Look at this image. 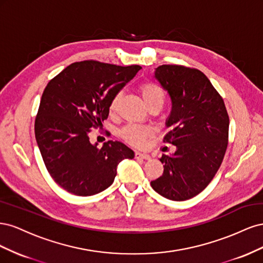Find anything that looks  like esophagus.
I'll use <instances>...</instances> for the list:
<instances>
[{
  "mask_svg": "<svg viewBox=\"0 0 263 263\" xmlns=\"http://www.w3.org/2000/svg\"><path fill=\"white\" fill-rule=\"evenodd\" d=\"M135 157H136L137 159H145V160H150V156L148 154H145V153H139V151H137L136 154H135Z\"/></svg>",
  "mask_w": 263,
  "mask_h": 263,
  "instance_id": "obj_1",
  "label": "esophagus"
}]
</instances>
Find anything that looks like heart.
<instances>
[{
    "mask_svg": "<svg viewBox=\"0 0 263 263\" xmlns=\"http://www.w3.org/2000/svg\"><path fill=\"white\" fill-rule=\"evenodd\" d=\"M139 92L142 100L146 103L147 106L153 104H163L164 101V93L163 90L158 84L154 82H145L139 86ZM119 101V94H116L115 97L110 101L109 104V112L114 113ZM153 130L148 126L128 124L126 125L121 130V136L132 145L135 146H142L145 141L151 136Z\"/></svg>",
    "mask_w": 263,
    "mask_h": 263,
    "instance_id": "1",
    "label": "heart"
}]
</instances>
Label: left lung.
<instances>
[{
    "label": "left lung",
    "mask_w": 263,
    "mask_h": 263,
    "mask_svg": "<svg viewBox=\"0 0 263 263\" xmlns=\"http://www.w3.org/2000/svg\"><path fill=\"white\" fill-rule=\"evenodd\" d=\"M155 78L171 100L164 141L177 150L162 155V176L150 184L168 200L185 201L200 194L218 171L228 145L229 117L219 93L200 70L162 65Z\"/></svg>",
    "instance_id": "left-lung-1"
}]
</instances>
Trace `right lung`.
<instances>
[{
    "mask_svg": "<svg viewBox=\"0 0 263 263\" xmlns=\"http://www.w3.org/2000/svg\"><path fill=\"white\" fill-rule=\"evenodd\" d=\"M140 69L86 60L71 63L47 84L35 121L36 141L51 178L69 193L102 192L112 185L118 163L135 157L121 141L98 148L89 133L107 118L110 101Z\"/></svg>",
    "mask_w": 263,
    "mask_h": 263,
    "instance_id": "1",
    "label": "right lung"
}]
</instances>
